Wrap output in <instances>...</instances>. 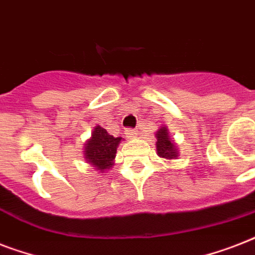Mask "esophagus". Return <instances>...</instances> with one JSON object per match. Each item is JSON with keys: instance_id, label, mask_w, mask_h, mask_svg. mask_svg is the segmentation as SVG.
Listing matches in <instances>:
<instances>
[{"instance_id": "esophagus-1", "label": "esophagus", "mask_w": 255, "mask_h": 255, "mask_svg": "<svg viewBox=\"0 0 255 255\" xmlns=\"http://www.w3.org/2000/svg\"><path fill=\"white\" fill-rule=\"evenodd\" d=\"M126 135H127V137H137L139 131H137V129H133V128H127V129H126Z\"/></svg>"}]
</instances>
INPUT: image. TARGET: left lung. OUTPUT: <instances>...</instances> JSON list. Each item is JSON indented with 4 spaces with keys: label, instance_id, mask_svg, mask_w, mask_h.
Instances as JSON below:
<instances>
[{
    "label": "left lung",
    "instance_id": "left-lung-1",
    "mask_svg": "<svg viewBox=\"0 0 255 255\" xmlns=\"http://www.w3.org/2000/svg\"><path fill=\"white\" fill-rule=\"evenodd\" d=\"M156 135V149L157 155L163 157L164 160L178 159V149L174 140L170 137L167 127H160Z\"/></svg>",
    "mask_w": 255,
    "mask_h": 255
}]
</instances>
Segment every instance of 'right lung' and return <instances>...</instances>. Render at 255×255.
Here are the masks:
<instances>
[{"mask_svg": "<svg viewBox=\"0 0 255 255\" xmlns=\"http://www.w3.org/2000/svg\"><path fill=\"white\" fill-rule=\"evenodd\" d=\"M122 137H114L108 133L107 129L96 126L91 137L85 143V160L100 173L107 172L115 163L116 149Z\"/></svg>", "mask_w": 255, "mask_h": 255, "instance_id": "right-lung-1", "label": "right lung"}]
</instances>
